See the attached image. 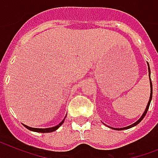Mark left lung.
Masks as SVG:
<instances>
[{
	"label": "left lung",
	"mask_w": 158,
	"mask_h": 158,
	"mask_svg": "<svg viewBox=\"0 0 158 158\" xmlns=\"http://www.w3.org/2000/svg\"><path fill=\"white\" fill-rule=\"evenodd\" d=\"M150 68H149V65H148V73H149V77H150ZM150 86H151V95H150V98H149V101H148V106H147V108L146 110H145V111H144V113L143 114V115L141 116V118H139V120L137 121V122H135L134 123H133V124H131V125L128 126V127H124V128H121V129H114H114H116V130H122V129H129V128H132V127H134V126L137 125L138 123H139V122H141V120L143 119V118H144V116L146 115L147 112H148V110L149 108V106H150V103H151V100H152V81H151V78H150ZM113 129V128H112Z\"/></svg>",
	"instance_id": "8db88e82"
}]
</instances>
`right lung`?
Returning <instances> with one entry per match:
<instances>
[{
  "instance_id": "right-lung-1",
  "label": "right lung",
  "mask_w": 158,
  "mask_h": 158,
  "mask_svg": "<svg viewBox=\"0 0 158 158\" xmlns=\"http://www.w3.org/2000/svg\"><path fill=\"white\" fill-rule=\"evenodd\" d=\"M64 119H65V118H64ZM64 119H63L58 125L55 126V127H52V128H48V129H36V128H31V127H29V126L25 125V124H24V126L28 129H29V130H31V131L39 132V133H51V132H53L55 131V130H57L60 126L62 125V123L64 122Z\"/></svg>"
}]
</instances>
